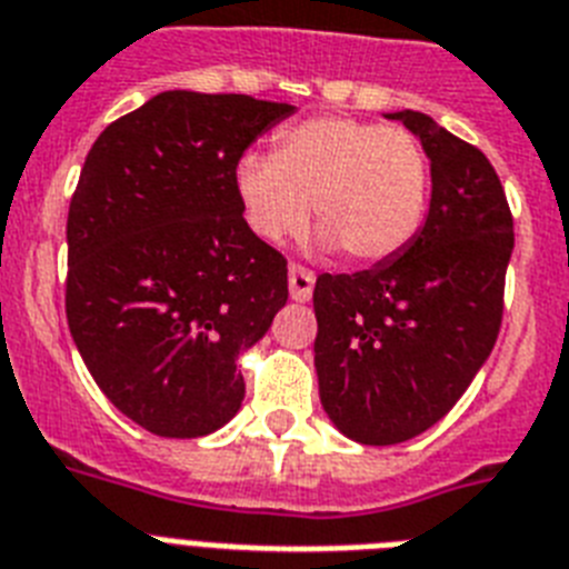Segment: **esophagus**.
Returning a JSON list of instances; mask_svg holds the SVG:
<instances>
[{"instance_id":"34e87169","label":"esophagus","mask_w":569,"mask_h":569,"mask_svg":"<svg viewBox=\"0 0 569 569\" xmlns=\"http://www.w3.org/2000/svg\"><path fill=\"white\" fill-rule=\"evenodd\" d=\"M312 289H316V274L303 266H292L289 269V292L298 303H307L312 298Z\"/></svg>"}]
</instances>
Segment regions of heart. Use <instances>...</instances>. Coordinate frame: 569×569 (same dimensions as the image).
<instances>
[{"mask_svg": "<svg viewBox=\"0 0 569 569\" xmlns=\"http://www.w3.org/2000/svg\"><path fill=\"white\" fill-rule=\"evenodd\" d=\"M237 196L266 242L298 237L312 201L327 248L339 244L353 262H382L418 237L429 160L403 128L327 113L277 131L271 157L244 154Z\"/></svg>", "mask_w": 569, "mask_h": 569, "instance_id": "b5f03b06", "label": "heart"}]
</instances>
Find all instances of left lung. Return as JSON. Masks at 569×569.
<instances>
[{"instance_id": "left-lung-1", "label": "left lung", "mask_w": 569, "mask_h": 569, "mask_svg": "<svg viewBox=\"0 0 569 569\" xmlns=\"http://www.w3.org/2000/svg\"><path fill=\"white\" fill-rule=\"evenodd\" d=\"M391 119L420 137L432 172L429 216L395 260L321 274L316 371L330 420L359 445L427 432L468 391L502 325L515 219L488 157L418 113Z\"/></svg>"}]
</instances>
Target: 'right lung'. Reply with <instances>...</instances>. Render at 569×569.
I'll return each mask as SVG.
<instances>
[{
    "instance_id": "obj_1",
    "label": "right lung",
    "mask_w": 569,
    "mask_h": 569,
    "mask_svg": "<svg viewBox=\"0 0 569 569\" xmlns=\"http://www.w3.org/2000/svg\"><path fill=\"white\" fill-rule=\"evenodd\" d=\"M292 104L169 90L92 142L67 219V321L124 418L163 438L239 412V353L289 298L286 257L242 216L237 163Z\"/></svg>"
}]
</instances>
